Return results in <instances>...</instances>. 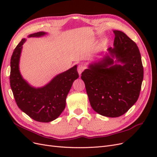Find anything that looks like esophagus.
<instances>
[{
    "instance_id": "obj_1",
    "label": "esophagus",
    "mask_w": 157,
    "mask_h": 157,
    "mask_svg": "<svg viewBox=\"0 0 157 157\" xmlns=\"http://www.w3.org/2000/svg\"><path fill=\"white\" fill-rule=\"evenodd\" d=\"M85 69V67H84V65H79L78 66V68H77V71H78V74L80 75L81 73L83 72V71Z\"/></svg>"
}]
</instances>
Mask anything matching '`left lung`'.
<instances>
[{"mask_svg": "<svg viewBox=\"0 0 157 157\" xmlns=\"http://www.w3.org/2000/svg\"><path fill=\"white\" fill-rule=\"evenodd\" d=\"M113 33V48H109L108 54L90 64L81 75L92 109L107 117H120L134 105L144 78L137 44L123 32Z\"/></svg>", "mask_w": 157, "mask_h": 157, "instance_id": "left-lung-1", "label": "left lung"}]
</instances>
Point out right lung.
I'll use <instances>...</instances> for the list:
<instances>
[{
  "label": "right lung",
  "mask_w": 157,
  "mask_h": 157,
  "mask_svg": "<svg viewBox=\"0 0 157 157\" xmlns=\"http://www.w3.org/2000/svg\"><path fill=\"white\" fill-rule=\"evenodd\" d=\"M46 34L38 32L28 37H40ZM23 39L14 49L10 61V86L18 107L33 120L49 122L56 119L65 107L66 98L73 82L78 78L77 66L56 75L44 86H31L20 73L19 63L23 44Z\"/></svg>",
  "instance_id": "obj_1"
}]
</instances>
